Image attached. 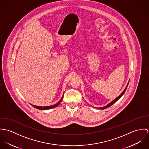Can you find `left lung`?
Wrapping results in <instances>:
<instances>
[{"mask_svg":"<svg viewBox=\"0 0 149 149\" xmlns=\"http://www.w3.org/2000/svg\"><path fill=\"white\" fill-rule=\"evenodd\" d=\"M128 83H129V81H128V82L127 85H126V88H125V89H124V91L119 95V96H118L116 98H115L113 100H112L111 102H110L109 103H108V104H107L106 106H105L102 107H100V108H99V109H106L107 108H108V107H109L111 106H112V105H113L116 101H118L123 95V94L125 93V91H126V89H127V88L128 85Z\"/></svg>","mask_w":149,"mask_h":149,"instance_id":"obj_1","label":"left lung"}]
</instances>
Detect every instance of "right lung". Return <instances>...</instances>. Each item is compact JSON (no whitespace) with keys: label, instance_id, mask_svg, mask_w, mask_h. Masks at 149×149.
<instances>
[{"label":"right lung","instance_id":"right-lung-1","mask_svg":"<svg viewBox=\"0 0 149 149\" xmlns=\"http://www.w3.org/2000/svg\"><path fill=\"white\" fill-rule=\"evenodd\" d=\"M63 96H64V94H63V96H62V97L61 98V99L59 100V102H58L57 103H56L55 104H54V105H52V106H34V105H33V104H30V105L31 106H32L33 107H34V108H37V109H41V110H47V109H52V108H55V107H56L58 106L60 104V103L61 102V101H62V99H63Z\"/></svg>","mask_w":149,"mask_h":149}]
</instances>
